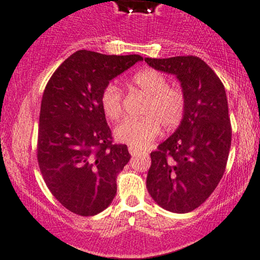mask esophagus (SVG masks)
Masks as SVG:
<instances>
[{
  "label": "esophagus",
  "instance_id": "esophagus-1",
  "mask_svg": "<svg viewBox=\"0 0 260 260\" xmlns=\"http://www.w3.org/2000/svg\"><path fill=\"white\" fill-rule=\"evenodd\" d=\"M129 152H130V154L133 155V157H135V155H137V154L140 153L139 149H136V148H134V147H129Z\"/></svg>",
  "mask_w": 260,
  "mask_h": 260
}]
</instances>
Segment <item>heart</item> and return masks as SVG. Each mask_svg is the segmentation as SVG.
<instances>
[{
    "label": "heart",
    "instance_id": "heart-1",
    "mask_svg": "<svg viewBox=\"0 0 260 260\" xmlns=\"http://www.w3.org/2000/svg\"><path fill=\"white\" fill-rule=\"evenodd\" d=\"M133 86L147 96L142 118L125 119L114 130L115 139L134 148H145L159 134L176 129L186 113V94L178 85H169L163 73L148 68L131 79ZM101 107L106 117L118 120L123 114V91L114 82L107 84L101 92Z\"/></svg>",
    "mask_w": 260,
    "mask_h": 260
}]
</instances>
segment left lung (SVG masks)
Returning a JSON list of instances; mask_svg holds the SVG:
<instances>
[{"mask_svg": "<svg viewBox=\"0 0 260 260\" xmlns=\"http://www.w3.org/2000/svg\"><path fill=\"white\" fill-rule=\"evenodd\" d=\"M145 60L176 75L187 102L178 130L151 153L146 186L161 208L188 213L206 202L226 168L233 135L226 92L214 70L196 56Z\"/></svg>", "mask_w": 260, "mask_h": 260, "instance_id": "8db88e82", "label": "left lung"}]
</instances>
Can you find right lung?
I'll return each mask as SVG.
<instances>
[{"label":"right lung","instance_id":"right-lung-1","mask_svg":"<svg viewBox=\"0 0 260 260\" xmlns=\"http://www.w3.org/2000/svg\"><path fill=\"white\" fill-rule=\"evenodd\" d=\"M143 58L80 50L56 69L42 94L38 161L48 190L72 213L92 216L117 193L126 145L113 142L101 92L113 78Z\"/></svg>","mask_w":260,"mask_h":260}]
</instances>
